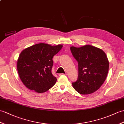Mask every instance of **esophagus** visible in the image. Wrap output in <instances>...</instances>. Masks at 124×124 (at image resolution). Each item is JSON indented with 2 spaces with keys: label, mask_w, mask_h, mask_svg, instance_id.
I'll return each instance as SVG.
<instances>
[{
  "label": "esophagus",
  "mask_w": 124,
  "mask_h": 124,
  "mask_svg": "<svg viewBox=\"0 0 124 124\" xmlns=\"http://www.w3.org/2000/svg\"><path fill=\"white\" fill-rule=\"evenodd\" d=\"M59 75L60 76H62V75H67V73H61V74H59Z\"/></svg>",
  "instance_id": "1"
}]
</instances>
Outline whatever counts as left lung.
<instances>
[{"label": "left lung", "instance_id": "obj_1", "mask_svg": "<svg viewBox=\"0 0 124 124\" xmlns=\"http://www.w3.org/2000/svg\"><path fill=\"white\" fill-rule=\"evenodd\" d=\"M71 53L78 62L79 74L73 88L80 94L96 91L105 82L109 70V61L104 51L90 45L71 46Z\"/></svg>", "mask_w": 124, "mask_h": 124}]
</instances>
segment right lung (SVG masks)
Instances as JSON below:
<instances>
[{"mask_svg": "<svg viewBox=\"0 0 124 124\" xmlns=\"http://www.w3.org/2000/svg\"><path fill=\"white\" fill-rule=\"evenodd\" d=\"M63 45L39 43L22 51L17 60V71L21 81L28 89L38 93L47 91L55 85L52 73L53 57Z\"/></svg>", "mask_w": 124, "mask_h": 124, "instance_id": "add662e5", "label": "right lung"}]
</instances>
